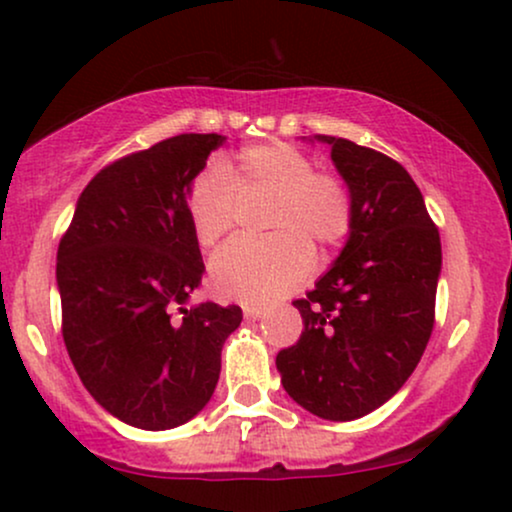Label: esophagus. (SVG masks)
Masks as SVG:
<instances>
[{
	"mask_svg": "<svg viewBox=\"0 0 512 512\" xmlns=\"http://www.w3.org/2000/svg\"><path fill=\"white\" fill-rule=\"evenodd\" d=\"M262 314H264V309L257 307V304H245V307H243V316H245V319H250V321L260 319Z\"/></svg>",
	"mask_w": 512,
	"mask_h": 512,
	"instance_id": "34e87169",
	"label": "esophagus"
}]
</instances>
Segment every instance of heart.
Segmentation results:
<instances>
[{"mask_svg":"<svg viewBox=\"0 0 512 512\" xmlns=\"http://www.w3.org/2000/svg\"><path fill=\"white\" fill-rule=\"evenodd\" d=\"M236 189L271 193L267 238H236L210 262V283L226 300L269 302L288 293L314 267L316 243L331 250L352 229L354 205L338 177L314 172L312 160L283 144L267 141L241 148L226 167L210 163L186 193L191 229L203 248L222 241L234 226Z\"/></svg>","mask_w":512,"mask_h":512,"instance_id":"b5f03b06","label":"heart"}]
</instances>
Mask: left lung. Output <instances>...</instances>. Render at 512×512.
<instances>
[{
  "instance_id": "8db88e82",
  "label": "left lung",
  "mask_w": 512,
  "mask_h": 512,
  "mask_svg": "<svg viewBox=\"0 0 512 512\" xmlns=\"http://www.w3.org/2000/svg\"><path fill=\"white\" fill-rule=\"evenodd\" d=\"M354 205L333 267L300 309L304 331L281 349L283 390L326 420L383 406L418 366L435 326L442 243L423 193L397 160L349 139L316 134Z\"/></svg>"
}]
</instances>
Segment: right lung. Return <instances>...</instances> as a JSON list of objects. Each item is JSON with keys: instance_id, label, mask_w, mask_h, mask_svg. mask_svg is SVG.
<instances>
[{"instance_id": "1", "label": "right lung", "mask_w": 512, "mask_h": 512, "mask_svg": "<svg viewBox=\"0 0 512 512\" xmlns=\"http://www.w3.org/2000/svg\"><path fill=\"white\" fill-rule=\"evenodd\" d=\"M226 141L179 134L103 167L77 198L56 255L63 340L87 392L141 430H170L205 409L222 371L236 304L186 307L205 264L186 193Z\"/></svg>"}]
</instances>
